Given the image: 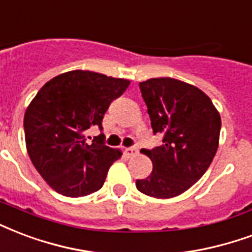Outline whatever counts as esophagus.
Segmentation results:
<instances>
[{
	"label": "esophagus",
	"instance_id": "esophagus-1",
	"mask_svg": "<svg viewBox=\"0 0 252 252\" xmlns=\"http://www.w3.org/2000/svg\"><path fill=\"white\" fill-rule=\"evenodd\" d=\"M125 153L128 155V157H134V155L138 154V147L137 146H131V147H127Z\"/></svg>",
	"mask_w": 252,
	"mask_h": 252
}]
</instances>
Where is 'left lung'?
<instances>
[{"mask_svg": "<svg viewBox=\"0 0 252 252\" xmlns=\"http://www.w3.org/2000/svg\"><path fill=\"white\" fill-rule=\"evenodd\" d=\"M150 115L153 133L162 146L143 149L153 173L135 186L153 198L181 195L198 182L218 150L220 115L205 93L174 78H151L139 83Z\"/></svg>", "mask_w": 252, "mask_h": 252, "instance_id": "8db88e82", "label": "left lung"}]
</instances>
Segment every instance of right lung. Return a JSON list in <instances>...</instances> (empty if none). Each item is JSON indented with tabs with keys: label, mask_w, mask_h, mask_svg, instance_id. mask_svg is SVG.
Wrapping results in <instances>:
<instances>
[{
	"label": "right lung",
	"mask_w": 252,
	"mask_h": 252,
	"mask_svg": "<svg viewBox=\"0 0 252 252\" xmlns=\"http://www.w3.org/2000/svg\"><path fill=\"white\" fill-rule=\"evenodd\" d=\"M130 81L73 70L43 85L24 118L26 149L41 177L53 190L70 198L86 196L103 186L107 171L121 151L86 130L98 126L109 106L121 97Z\"/></svg>",
	"instance_id": "obj_1"
}]
</instances>
